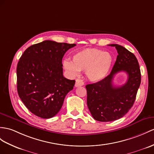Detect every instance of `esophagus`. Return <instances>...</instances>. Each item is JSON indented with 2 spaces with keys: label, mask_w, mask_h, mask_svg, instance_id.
Segmentation results:
<instances>
[{
  "label": "esophagus",
  "mask_w": 154,
  "mask_h": 154,
  "mask_svg": "<svg viewBox=\"0 0 154 154\" xmlns=\"http://www.w3.org/2000/svg\"><path fill=\"white\" fill-rule=\"evenodd\" d=\"M84 82L80 79H76V83H75V87H80V86L84 85Z\"/></svg>",
  "instance_id": "esophagus-1"
}]
</instances>
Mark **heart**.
Listing matches in <instances>:
<instances>
[{
	"label": "heart",
	"instance_id": "obj_1",
	"mask_svg": "<svg viewBox=\"0 0 154 154\" xmlns=\"http://www.w3.org/2000/svg\"><path fill=\"white\" fill-rule=\"evenodd\" d=\"M112 55L97 48H86L72 55V61L65 59L64 69L72 76H76L80 71H85L89 80L98 82L104 79L109 73L113 63Z\"/></svg>",
	"mask_w": 154,
	"mask_h": 154
}]
</instances>
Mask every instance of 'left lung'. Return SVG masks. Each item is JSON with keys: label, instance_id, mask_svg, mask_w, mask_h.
Masks as SVG:
<instances>
[{"label": "left lung", "instance_id": "1", "mask_svg": "<svg viewBox=\"0 0 154 154\" xmlns=\"http://www.w3.org/2000/svg\"><path fill=\"white\" fill-rule=\"evenodd\" d=\"M114 46L118 53L109 75L100 82L86 85L87 104L95 120L107 122L122 118L133 106L141 82L138 60L133 53L118 44ZM121 71L128 74L125 85L116 87L113 84L115 75Z\"/></svg>", "mask_w": 154, "mask_h": 154}]
</instances>
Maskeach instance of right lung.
Instances as JSON below:
<instances>
[{
	"mask_svg": "<svg viewBox=\"0 0 154 154\" xmlns=\"http://www.w3.org/2000/svg\"><path fill=\"white\" fill-rule=\"evenodd\" d=\"M75 46L44 40L29 47L21 55L17 66V93L33 114L48 119L61 108L75 84V80L63 76L62 59Z\"/></svg>",
	"mask_w": 154,
	"mask_h": 154,
	"instance_id": "obj_1",
	"label": "right lung"
}]
</instances>
